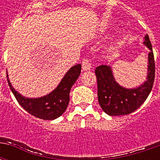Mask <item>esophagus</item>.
<instances>
[{"instance_id":"esophagus-1","label":"esophagus","mask_w":160,"mask_h":160,"mask_svg":"<svg viewBox=\"0 0 160 160\" xmlns=\"http://www.w3.org/2000/svg\"><path fill=\"white\" fill-rule=\"evenodd\" d=\"M91 68H92V66H91L90 62L87 59L84 60L82 62V69L84 71H88V70L91 69Z\"/></svg>"}]
</instances>
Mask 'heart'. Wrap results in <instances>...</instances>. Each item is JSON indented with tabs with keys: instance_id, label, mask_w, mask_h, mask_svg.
Returning <instances> with one entry per match:
<instances>
[{
	"instance_id": "1",
	"label": "heart",
	"mask_w": 160,
	"mask_h": 160,
	"mask_svg": "<svg viewBox=\"0 0 160 160\" xmlns=\"http://www.w3.org/2000/svg\"><path fill=\"white\" fill-rule=\"evenodd\" d=\"M105 29H106V28H105V27H102V28H101L100 29V32H104V31H105Z\"/></svg>"
}]
</instances>
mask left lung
I'll use <instances>...</instances> for the list:
<instances>
[{
    "mask_svg": "<svg viewBox=\"0 0 160 160\" xmlns=\"http://www.w3.org/2000/svg\"><path fill=\"white\" fill-rule=\"evenodd\" d=\"M143 44L149 49L148 74L141 86L134 88L122 87L115 80L111 65H101L95 70L98 81V99L102 110L109 116H123L136 111L148 98L153 86L155 63L152 48L148 34Z\"/></svg>",
    "mask_w": 160,
    "mask_h": 160,
    "instance_id": "1",
    "label": "left lung"
}]
</instances>
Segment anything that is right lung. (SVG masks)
Masks as SVG:
<instances>
[{
  "instance_id": "obj_1",
  "label": "right lung",
  "mask_w": 160,
  "mask_h": 160,
  "mask_svg": "<svg viewBox=\"0 0 160 160\" xmlns=\"http://www.w3.org/2000/svg\"><path fill=\"white\" fill-rule=\"evenodd\" d=\"M81 65L77 64L70 68L63 76L58 86L45 96L39 98H27L23 96L13 88L7 71L8 86L14 97L24 110L28 113L43 120H54L64 113L69 103L71 87L79 78Z\"/></svg>"
}]
</instances>
